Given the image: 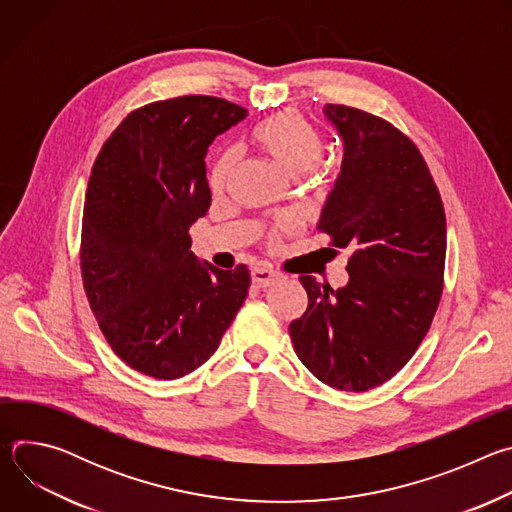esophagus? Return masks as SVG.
<instances>
[{
	"label": "esophagus",
	"mask_w": 512,
	"mask_h": 512,
	"mask_svg": "<svg viewBox=\"0 0 512 512\" xmlns=\"http://www.w3.org/2000/svg\"><path fill=\"white\" fill-rule=\"evenodd\" d=\"M251 279L257 287H269L281 279V275L269 267H253L251 269Z\"/></svg>",
	"instance_id": "obj_1"
}]
</instances>
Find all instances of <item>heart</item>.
I'll list each match as a JSON object with an SVG mask.
<instances>
[{"mask_svg":"<svg viewBox=\"0 0 512 512\" xmlns=\"http://www.w3.org/2000/svg\"><path fill=\"white\" fill-rule=\"evenodd\" d=\"M251 137L275 164L294 176L316 170V164L324 156V139L320 131L296 111H281L265 119L253 129ZM235 162L237 152L231 148L216 158L210 170L212 188L225 186Z\"/></svg>","mask_w":512,"mask_h":512,"instance_id":"obj_1","label":"heart"}]
</instances>
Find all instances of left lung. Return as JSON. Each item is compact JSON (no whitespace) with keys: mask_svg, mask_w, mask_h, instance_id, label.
<instances>
[{"mask_svg":"<svg viewBox=\"0 0 512 512\" xmlns=\"http://www.w3.org/2000/svg\"><path fill=\"white\" fill-rule=\"evenodd\" d=\"M344 143L318 231L348 251V283L300 275L308 310L289 324L322 383L362 393L395 377L425 338L444 289L446 212L417 145L389 121L326 105ZM334 251V249H332Z\"/></svg>","mask_w":512,"mask_h":512,"instance_id":"left-lung-1","label":"left lung"}]
</instances>
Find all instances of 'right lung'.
Wrapping results in <instances>:
<instances>
[{
	"label": "right lung",
	"mask_w": 512,
	"mask_h": 512,
	"mask_svg": "<svg viewBox=\"0 0 512 512\" xmlns=\"http://www.w3.org/2000/svg\"><path fill=\"white\" fill-rule=\"evenodd\" d=\"M247 109L188 95L131 111L91 172L81 233L87 300L133 371L180 379L221 344L247 298V265L198 263L188 229L210 206L204 156Z\"/></svg>",
	"instance_id": "obj_1"
}]
</instances>
